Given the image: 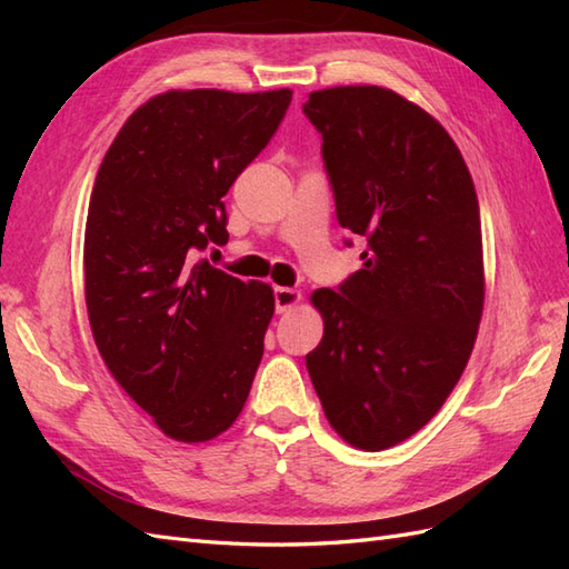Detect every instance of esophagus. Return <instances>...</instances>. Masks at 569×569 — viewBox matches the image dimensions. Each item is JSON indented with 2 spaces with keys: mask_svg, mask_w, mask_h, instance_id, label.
Here are the masks:
<instances>
[{
  "mask_svg": "<svg viewBox=\"0 0 569 569\" xmlns=\"http://www.w3.org/2000/svg\"><path fill=\"white\" fill-rule=\"evenodd\" d=\"M273 300H276V312L278 316H283V312H291L300 300H303V296H300V291H293V288H276Z\"/></svg>",
  "mask_w": 569,
  "mask_h": 569,
  "instance_id": "1",
  "label": "esophagus"
}]
</instances>
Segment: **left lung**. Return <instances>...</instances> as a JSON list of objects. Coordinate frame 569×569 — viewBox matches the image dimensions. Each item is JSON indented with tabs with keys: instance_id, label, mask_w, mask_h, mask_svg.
I'll return each instance as SVG.
<instances>
[{
	"instance_id": "left-lung-1",
	"label": "left lung",
	"mask_w": 569,
	"mask_h": 569,
	"mask_svg": "<svg viewBox=\"0 0 569 569\" xmlns=\"http://www.w3.org/2000/svg\"><path fill=\"white\" fill-rule=\"evenodd\" d=\"M303 112L337 222L367 239L365 269L310 296L325 335L306 367L330 426L377 452L426 426L467 367L485 308L479 200L452 137L398 92L328 88Z\"/></svg>"
}]
</instances>
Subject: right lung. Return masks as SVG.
Masks as SVG:
<instances>
[{"label":"right lung","mask_w":569,"mask_h":569,"mask_svg":"<svg viewBox=\"0 0 569 569\" xmlns=\"http://www.w3.org/2000/svg\"><path fill=\"white\" fill-rule=\"evenodd\" d=\"M291 90H168L107 149L84 224V303L117 383L168 438L204 442L247 403L273 291L196 261L227 241L222 198L276 134Z\"/></svg>","instance_id":"right-lung-1"}]
</instances>
